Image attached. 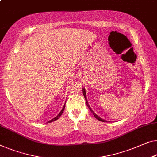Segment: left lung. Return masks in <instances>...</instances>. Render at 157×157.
<instances>
[{"mask_svg":"<svg viewBox=\"0 0 157 157\" xmlns=\"http://www.w3.org/2000/svg\"><path fill=\"white\" fill-rule=\"evenodd\" d=\"M82 92H83V95H84V97H85V101H86V106H88V108L90 109V110L91 111H92V113H93V115H94V118H96L97 119V120H99V121H102V122H108V121H106V120H104V119H102L101 118H100L99 116H98L97 114H96L93 111H92V108H91L90 107V105H89V104H88V101H87V99H86V92H85V88H82Z\"/></svg>","mask_w":157,"mask_h":157,"instance_id":"1","label":"left lung"}]
</instances>
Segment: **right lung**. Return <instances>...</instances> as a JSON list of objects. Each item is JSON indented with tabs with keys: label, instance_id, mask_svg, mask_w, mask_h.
<instances>
[{
	"label": "right lung",
	"instance_id": "obj_1",
	"mask_svg": "<svg viewBox=\"0 0 157 157\" xmlns=\"http://www.w3.org/2000/svg\"><path fill=\"white\" fill-rule=\"evenodd\" d=\"M65 102H66V101H65ZM65 105H64V106H63V109H62V110H61V111H60V113H58V115H57V116H56L55 117V118H54L51 119V121H48V122H47V123H51V122H53V121H55L56 120H57V119H58V118H60V116L62 115L63 112V111H64V109H65Z\"/></svg>",
	"mask_w": 157,
	"mask_h": 157
}]
</instances>
